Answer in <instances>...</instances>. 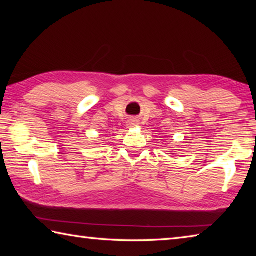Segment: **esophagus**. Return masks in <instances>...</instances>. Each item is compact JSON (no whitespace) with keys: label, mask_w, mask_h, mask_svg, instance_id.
<instances>
[{"label":"esophagus","mask_w":256,"mask_h":256,"mask_svg":"<svg viewBox=\"0 0 256 256\" xmlns=\"http://www.w3.org/2000/svg\"><path fill=\"white\" fill-rule=\"evenodd\" d=\"M136 125H138V120H136V118H130V120H128V128L136 126Z\"/></svg>","instance_id":"34e87169"}]
</instances>
